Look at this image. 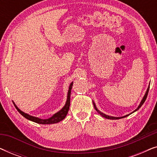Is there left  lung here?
Masks as SVG:
<instances>
[{"mask_svg": "<svg viewBox=\"0 0 157 157\" xmlns=\"http://www.w3.org/2000/svg\"><path fill=\"white\" fill-rule=\"evenodd\" d=\"M149 87H148V89H147V91H146V93H145V94H144V97H143V98H142V100L141 101V102H140V104H139V106L137 107V108L135 109V110L133 111V112H132L131 113H129V114H127V115H125V116H124V117H111V116H109V115H106V114H105V113H102V112H101V111L98 110V109L96 108V104H95V103H94V101H93V104H94V108H95V109H96V111H97V112L99 113V114L101 115V116H102L103 117H104V118H106V119H112V120H115V119H122V118H125V117H128V115H130V114H132V113H134V112H135V111H136L137 110H139V109H140V107L142 106L143 105V104L144 103V101H145V100H146V98H147V95H148V92H149Z\"/></svg>", "mask_w": 157, "mask_h": 157, "instance_id": "1", "label": "left lung"}]
</instances>
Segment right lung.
<instances>
[{
  "mask_svg": "<svg viewBox=\"0 0 157 157\" xmlns=\"http://www.w3.org/2000/svg\"><path fill=\"white\" fill-rule=\"evenodd\" d=\"M72 86H73V82L71 83V84L69 86V88H68V95H67V99H66V102L64 106L62 108L61 110L59 111H58L56 113H54L52 117L48 118V119H40L38 117H33V116H31L28 113L23 112L19 109L15 103L13 102L14 106L16 107L17 110L19 113H21L23 117H24L25 119H27L28 120H30V121L36 122V123L38 124H56L58 123V122L61 121L63 120V119H65V117L67 115L68 111L69 110V107H70V96H71V89H72Z\"/></svg>",
  "mask_w": 157,
  "mask_h": 157,
  "instance_id": "obj_1",
  "label": "right lung"
}]
</instances>
